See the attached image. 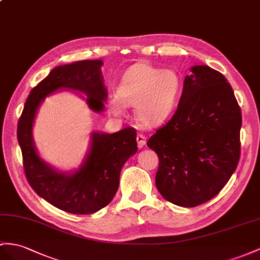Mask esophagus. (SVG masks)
<instances>
[{
  "label": "esophagus",
  "mask_w": 260,
  "mask_h": 260,
  "mask_svg": "<svg viewBox=\"0 0 260 260\" xmlns=\"http://www.w3.org/2000/svg\"><path fill=\"white\" fill-rule=\"evenodd\" d=\"M136 141H137V146H138L139 149L143 148L144 146L146 145V137L144 135H142V134H138L137 135Z\"/></svg>",
  "instance_id": "1"
}]
</instances>
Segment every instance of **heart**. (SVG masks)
I'll use <instances>...</instances> for the list:
<instances>
[{
	"mask_svg": "<svg viewBox=\"0 0 260 260\" xmlns=\"http://www.w3.org/2000/svg\"><path fill=\"white\" fill-rule=\"evenodd\" d=\"M182 92V80L172 69H159L137 62L126 70L117 88V99L110 102L114 115L125 106H136L137 122L144 127L162 124L177 108Z\"/></svg>",
	"mask_w": 260,
	"mask_h": 260,
	"instance_id": "b5f03b06",
	"label": "heart"
}]
</instances>
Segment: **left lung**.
<instances>
[{"mask_svg":"<svg viewBox=\"0 0 260 260\" xmlns=\"http://www.w3.org/2000/svg\"><path fill=\"white\" fill-rule=\"evenodd\" d=\"M190 71L175 115L147 143L159 158L158 191L183 208L214 198L241 154L242 112L231 84L209 66H192Z\"/></svg>","mask_w":260,"mask_h":260,"instance_id":"obj_1","label":"left lung"}]
</instances>
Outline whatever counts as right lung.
I'll use <instances>...</instances> for the list:
<instances>
[{
	"instance_id": "add662e5",
	"label": "right lung",
	"mask_w": 260,
	"mask_h": 260,
	"mask_svg": "<svg viewBox=\"0 0 260 260\" xmlns=\"http://www.w3.org/2000/svg\"><path fill=\"white\" fill-rule=\"evenodd\" d=\"M102 66L103 61L96 59L56 67L30 91L17 125V141L30 187L50 204L72 214H91L112 201L122 167L137 151L136 131L127 127L114 134L92 132L81 165L62 171L38 154L32 128L45 99L62 90L75 92L85 100L90 110L102 113L108 100Z\"/></svg>"
}]
</instances>
